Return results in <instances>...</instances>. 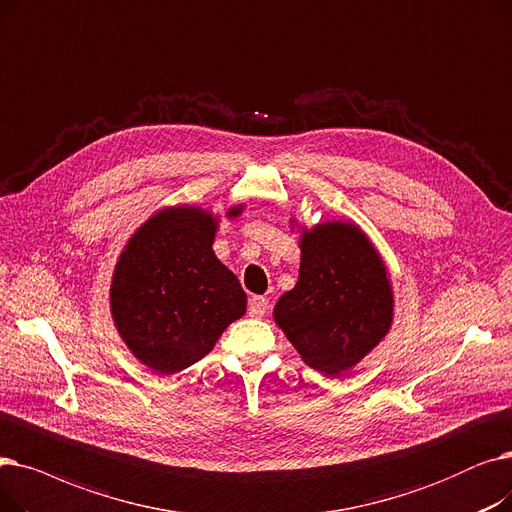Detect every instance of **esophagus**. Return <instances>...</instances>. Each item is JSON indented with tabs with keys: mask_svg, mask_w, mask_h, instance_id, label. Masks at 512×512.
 <instances>
[{
	"mask_svg": "<svg viewBox=\"0 0 512 512\" xmlns=\"http://www.w3.org/2000/svg\"><path fill=\"white\" fill-rule=\"evenodd\" d=\"M269 310V300H266L264 296H252L250 302H248V312L250 316H256V319H260V316Z\"/></svg>",
	"mask_w": 512,
	"mask_h": 512,
	"instance_id": "esophagus-1",
	"label": "esophagus"
}]
</instances>
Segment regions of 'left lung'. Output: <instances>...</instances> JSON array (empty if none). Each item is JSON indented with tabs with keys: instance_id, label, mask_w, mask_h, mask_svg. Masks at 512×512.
Instances as JSON below:
<instances>
[{
	"instance_id": "8db88e82",
	"label": "left lung",
	"mask_w": 512,
	"mask_h": 512,
	"mask_svg": "<svg viewBox=\"0 0 512 512\" xmlns=\"http://www.w3.org/2000/svg\"><path fill=\"white\" fill-rule=\"evenodd\" d=\"M300 277L275 306V323L308 367L339 375L367 356L394 319L385 264L352 223L302 231Z\"/></svg>"
}]
</instances>
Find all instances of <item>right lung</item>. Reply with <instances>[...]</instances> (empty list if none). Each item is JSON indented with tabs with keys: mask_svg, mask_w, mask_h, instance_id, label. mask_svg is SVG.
<instances>
[{
	"mask_svg": "<svg viewBox=\"0 0 512 512\" xmlns=\"http://www.w3.org/2000/svg\"><path fill=\"white\" fill-rule=\"evenodd\" d=\"M243 206L227 212L241 214ZM218 216L173 206L148 218L120 254L112 319L137 360L173 375L202 360L221 333L246 312V291L214 256Z\"/></svg>",
	"mask_w": 512,
	"mask_h": 512,
	"instance_id": "1",
	"label": "right lung"
}]
</instances>
